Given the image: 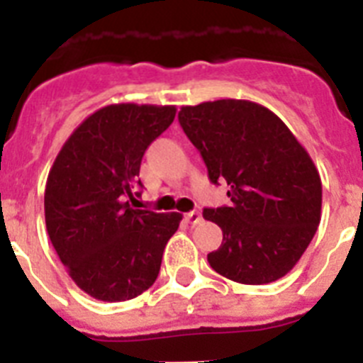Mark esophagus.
<instances>
[{
	"label": "esophagus",
	"instance_id": "1",
	"mask_svg": "<svg viewBox=\"0 0 363 363\" xmlns=\"http://www.w3.org/2000/svg\"><path fill=\"white\" fill-rule=\"evenodd\" d=\"M185 220H187L191 225H196V223H200L201 221V214L198 213V211H191V213L185 214Z\"/></svg>",
	"mask_w": 363,
	"mask_h": 363
}]
</instances>
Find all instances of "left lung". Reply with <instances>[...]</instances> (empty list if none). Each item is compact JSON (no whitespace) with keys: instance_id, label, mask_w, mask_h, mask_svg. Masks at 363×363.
<instances>
[{"instance_id":"left-lung-1","label":"left lung","mask_w":363,"mask_h":363,"mask_svg":"<svg viewBox=\"0 0 363 363\" xmlns=\"http://www.w3.org/2000/svg\"><path fill=\"white\" fill-rule=\"evenodd\" d=\"M209 179L229 185V207L203 209L221 227L211 267L233 281L264 285L306 252L322 216V179L287 125L264 105L216 99L178 112Z\"/></svg>"}]
</instances>
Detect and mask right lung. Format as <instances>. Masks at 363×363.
<instances>
[{"instance_id": "obj_1", "label": "right lung", "mask_w": 363, "mask_h": 363, "mask_svg": "<svg viewBox=\"0 0 363 363\" xmlns=\"http://www.w3.org/2000/svg\"><path fill=\"white\" fill-rule=\"evenodd\" d=\"M174 105L116 104L83 120L54 160L45 223L69 277L89 296L125 301L158 278L182 214L133 209L147 147L174 121Z\"/></svg>"}]
</instances>
